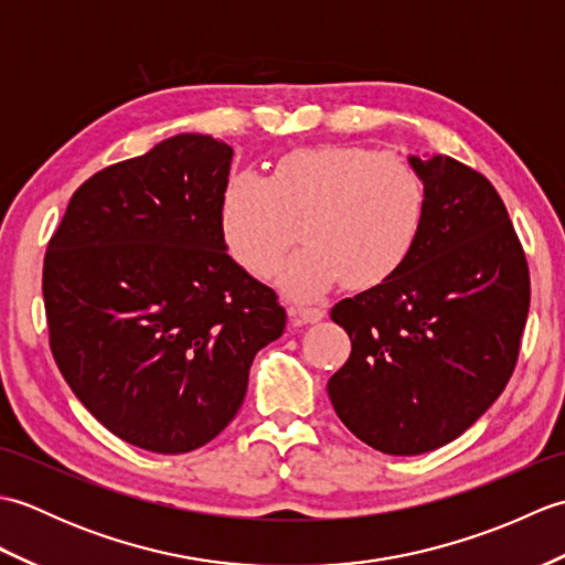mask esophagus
<instances>
[{
  "label": "esophagus",
  "mask_w": 565,
  "mask_h": 565,
  "mask_svg": "<svg viewBox=\"0 0 565 565\" xmlns=\"http://www.w3.org/2000/svg\"><path fill=\"white\" fill-rule=\"evenodd\" d=\"M291 316L301 322H318L326 318V310L318 306H296V308H291Z\"/></svg>",
  "instance_id": "obj_1"
}]
</instances>
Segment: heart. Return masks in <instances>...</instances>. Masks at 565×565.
<instances>
[{
    "label": "heart",
    "instance_id": "heart-1",
    "mask_svg": "<svg viewBox=\"0 0 565 565\" xmlns=\"http://www.w3.org/2000/svg\"><path fill=\"white\" fill-rule=\"evenodd\" d=\"M427 211L423 177L411 162L362 146L301 148L267 177L233 174L218 201L223 245L259 279L281 269V286L318 298L342 279L354 291L391 281L413 257Z\"/></svg>",
    "mask_w": 565,
    "mask_h": 565
}]
</instances>
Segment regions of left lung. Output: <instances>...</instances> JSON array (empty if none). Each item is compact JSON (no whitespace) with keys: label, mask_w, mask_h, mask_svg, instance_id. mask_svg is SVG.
Wrapping results in <instances>:
<instances>
[{"label":"left lung","mask_w":565,"mask_h":565,"mask_svg":"<svg viewBox=\"0 0 565 565\" xmlns=\"http://www.w3.org/2000/svg\"><path fill=\"white\" fill-rule=\"evenodd\" d=\"M407 162L427 191L413 257L330 313L352 340L328 381L334 413L393 456L444 447L498 401L530 313V269L493 184L447 154Z\"/></svg>","instance_id":"1"}]
</instances>
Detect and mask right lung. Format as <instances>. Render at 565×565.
Returning <instances> with one entry per match:
<instances>
[{
    "instance_id": "add662e5",
    "label": "right lung",
    "mask_w": 565,
    "mask_h": 565,
    "mask_svg": "<svg viewBox=\"0 0 565 565\" xmlns=\"http://www.w3.org/2000/svg\"><path fill=\"white\" fill-rule=\"evenodd\" d=\"M233 148L179 134L72 194L47 243L51 350L116 437L186 454L227 427L252 359L279 340L276 294L227 255L218 227Z\"/></svg>"
}]
</instances>
